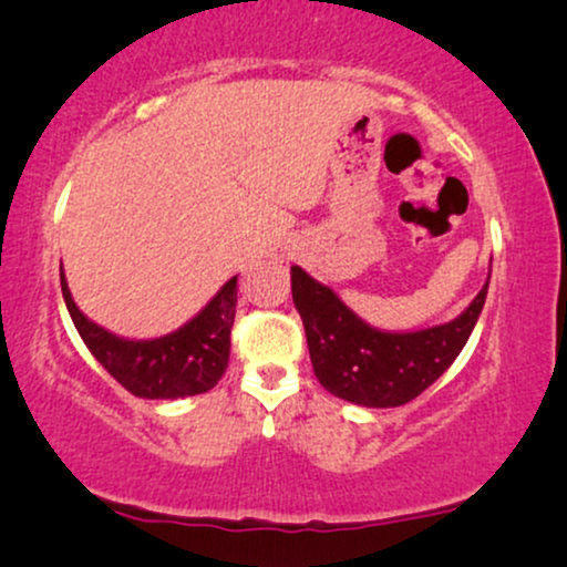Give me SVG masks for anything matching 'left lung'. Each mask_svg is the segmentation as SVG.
<instances>
[{
  "label": "left lung",
  "instance_id": "left-lung-1",
  "mask_svg": "<svg viewBox=\"0 0 567 567\" xmlns=\"http://www.w3.org/2000/svg\"><path fill=\"white\" fill-rule=\"evenodd\" d=\"M487 281L452 322L390 332L363 322L330 286L291 266V293L307 332L315 377L336 398L363 408H398L415 400L452 367L483 312Z\"/></svg>",
  "mask_w": 567,
  "mask_h": 567
}]
</instances>
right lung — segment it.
I'll list each match as a JSON object with an SVG mask.
<instances>
[{"label": "right lung", "mask_w": 567, "mask_h": 567, "mask_svg": "<svg viewBox=\"0 0 567 567\" xmlns=\"http://www.w3.org/2000/svg\"><path fill=\"white\" fill-rule=\"evenodd\" d=\"M61 293L84 346L107 374L144 400H177L216 386L229 363V332L237 312V276L200 312L162 338L131 340L87 320L74 305L61 270Z\"/></svg>", "instance_id": "right-lung-1"}]
</instances>
